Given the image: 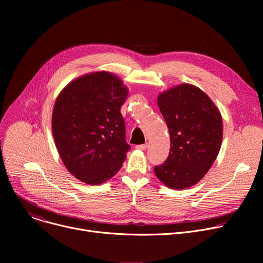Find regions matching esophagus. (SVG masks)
I'll list each match as a JSON object with an SVG mask.
<instances>
[{
	"instance_id": "34e87169",
	"label": "esophagus",
	"mask_w": 263,
	"mask_h": 263,
	"mask_svg": "<svg viewBox=\"0 0 263 263\" xmlns=\"http://www.w3.org/2000/svg\"><path fill=\"white\" fill-rule=\"evenodd\" d=\"M147 144H143V145H136V149H139V150H146L147 149Z\"/></svg>"
}]
</instances>
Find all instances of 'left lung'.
Here are the masks:
<instances>
[{
    "instance_id": "8db88e82",
    "label": "left lung",
    "mask_w": 263,
    "mask_h": 263,
    "mask_svg": "<svg viewBox=\"0 0 263 263\" xmlns=\"http://www.w3.org/2000/svg\"><path fill=\"white\" fill-rule=\"evenodd\" d=\"M171 136V151L155 174L165 185L184 190L199 182L214 163L222 145L223 120L201 89L181 84L158 97Z\"/></svg>"
}]
</instances>
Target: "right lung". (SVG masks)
Instances as JSON below:
<instances>
[{
    "label": "right lung",
    "mask_w": 263,
    "mask_h": 263,
    "mask_svg": "<svg viewBox=\"0 0 263 263\" xmlns=\"http://www.w3.org/2000/svg\"><path fill=\"white\" fill-rule=\"evenodd\" d=\"M122 81L106 71L82 76L61 91L52 113V132L66 168L98 185L121 168L130 145L120 107L128 96Z\"/></svg>",
    "instance_id": "add662e5"
}]
</instances>
